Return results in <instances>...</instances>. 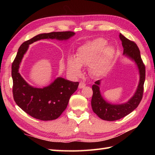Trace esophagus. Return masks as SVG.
Here are the masks:
<instances>
[{
  "instance_id": "1",
  "label": "esophagus",
  "mask_w": 155,
  "mask_h": 155,
  "mask_svg": "<svg viewBox=\"0 0 155 155\" xmlns=\"http://www.w3.org/2000/svg\"><path fill=\"white\" fill-rule=\"evenodd\" d=\"M85 86H86V84H85V83H84L83 81H81L79 83V85H78V88H84Z\"/></svg>"
}]
</instances>
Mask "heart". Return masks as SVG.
Listing matches in <instances>:
<instances>
[{
    "label": "heart",
    "instance_id": "obj_1",
    "mask_svg": "<svg viewBox=\"0 0 155 155\" xmlns=\"http://www.w3.org/2000/svg\"><path fill=\"white\" fill-rule=\"evenodd\" d=\"M107 43L103 38H96L87 42L78 49L77 58L72 56L67 59V71L74 77H80L82 73L81 66H89L95 60L100 52L101 54L91 65V71L95 75L101 74L107 70L113 57V49L105 47Z\"/></svg>",
    "mask_w": 155,
    "mask_h": 155
}]
</instances>
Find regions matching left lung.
Returning <instances> with one entry per match:
<instances>
[{"label":"left lung","instance_id":"obj_1","mask_svg":"<svg viewBox=\"0 0 155 155\" xmlns=\"http://www.w3.org/2000/svg\"><path fill=\"white\" fill-rule=\"evenodd\" d=\"M119 37L123 47V54L135 61L140 72V82L137 92L134 96L127 103L123 104H112L105 101L101 97L98 85L100 81L94 82L92 87L93 97L91 106L94 113L101 119L114 121L127 116L139 106L143 98L144 92V83L145 81V65L141 58L140 50L134 41L127 38L120 34Z\"/></svg>","mask_w":155,"mask_h":155}]
</instances>
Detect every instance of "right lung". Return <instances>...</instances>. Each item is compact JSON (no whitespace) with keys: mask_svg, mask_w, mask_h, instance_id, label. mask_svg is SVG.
Wrapping results in <instances>:
<instances>
[{"mask_svg":"<svg viewBox=\"0 0 155 155\" xmlns=\"http://www.w3.org/2000/svg\"><path fill=\"white\" fill-rule=\"evenodd\" d=\"M74 35V32L72 31L40 34L23 42L19 47L12 64L13 98L16 104L32 117L41 120L57 119L67 108L71 96L77 90L79 83L60 77L43 88L32 87L18 72L23 55L29 45L35 41L45 38L67 40Z\"/></svg>","mask_w":155,"mask_h":155,"instance_id":"obj_1","label":"right lung"}]
</instances>
